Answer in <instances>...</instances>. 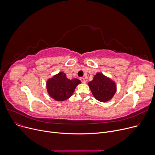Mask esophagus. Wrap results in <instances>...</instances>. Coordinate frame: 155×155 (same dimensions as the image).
Instances as JSON below:
<instances>
[{
    "instance_id": "1",
    "label": "esophagus",
    "mask_w": 155,
    "mask_h": 155,
    "mask_svg": "<svg viewBox=\"0 0 155 155\" xmlns=\"http://www.w3.org/2000/svg\"><path fill=\"white\" fill-rule=\"evenodd\" d=\"M80 80L81 81V82H82V83H86V79L84 78H80Z\"/></svg>"
}]
</instances>
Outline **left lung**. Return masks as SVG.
<instances>
[{
    "instance_id": "1",
    "label": "left lung",
    "mask_w": 155,
    "mask_h": 155,
    "mask_svg": "<svg viewBox=\"0 0 155 155\" xmlns=\"http://www.w3.org/2000/svg\"><path fill=\"white\" fill-rule=\"evenodd\" d=\"M88 85L94 97L103 103L110 101L116 92L114 81L101 72H97Z\"/></svg>"
}]
</instances>
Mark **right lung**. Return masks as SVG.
Instances as JSON below:
<instances>
[{"instance_id": "add662e5", "label": "right lung", "mask_w": 155, "mask_h": 155, "mask_svg": "<svg viewBox=\"0 0 155 155\" xmlns=\"http://www.w3.org/2000/svg\"><path fill=\"white\" fill-rule=\"evenodd\" d=\"M81 83L79 79H69L65 73L59 72L48 80L46 87L48 93L52 98L58 101H63L73 94L76 86Z\"/></svg>"}]
</instances>
